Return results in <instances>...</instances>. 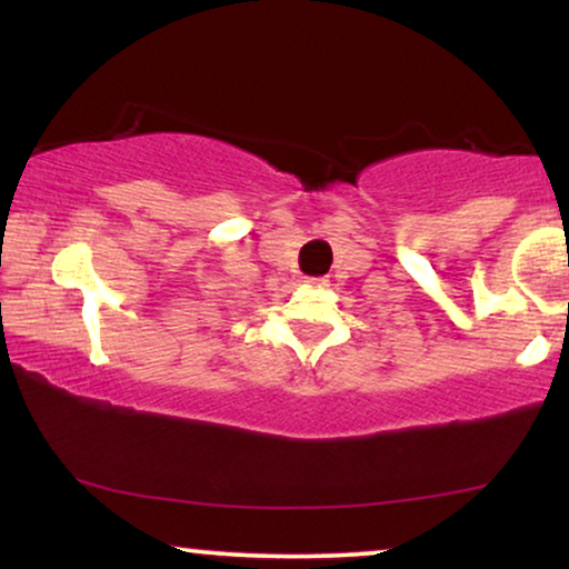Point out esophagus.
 <instances>
[{
    "label": "esophagus",
    "instance_id": "obj_1",
    "mask_svg": "<svg viewBox=\"0 0 569 569\" xmlns=\"http://www.w3.org/2000/svg\"><path fill=\"white\" fill-rule=\"evenodd\" d=\"M308 284H311V287H327L329 279L327 277H313V279H308Z\"/></svg>",
    "mask_w": 569,
    "mask_h": 569
}]
</instances>
